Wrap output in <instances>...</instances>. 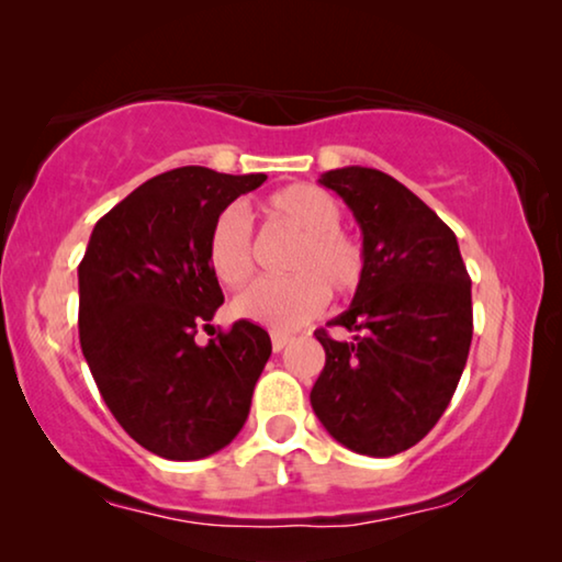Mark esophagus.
Wrapping results in <instances>:
<instances>
[{
  "label": "esophagus",
  "mask_w": 562,
  "mask_h": 562,
  "mask_svg": "<svg viewBox=\"0 0 562 562\" xmlns=\"http://www.w3.org/2000/svg\"><path fill=\"white\" fill-rule=\"evenodd\" d=\"M286 342H289V335H283V333H271V345H273V350H276V352H281L283 348H286Z\"/></svg>",
  "instance_id": "obj_1"
}]
</instances>
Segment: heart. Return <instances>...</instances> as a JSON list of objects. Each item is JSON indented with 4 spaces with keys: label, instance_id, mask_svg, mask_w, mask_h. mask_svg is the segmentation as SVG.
I'll list each match as a JSON object with an SVG mask.
<instances>
[{
    "label": "heart",
    "instance_id": "heart-1",
    "mask_svg": "<svg viewBox=\"0 0 562 562\" xmlns=\"http://www.w3.org/2000/svg\"><path fill=\"white\" fill-rule=\"evenodd\" d=\"M263 214L273 225L299 235L286 258V279L258 281L235 299V314L258 325L296 329L317 317L327 302L350 299L366 281V248L340 227L342 206L325 189L291 183L266 196ZM206 263L227 289H240L256 273L250 222L237 206L212 220L206 233Z\"/></svg>",
    "mask_w": 562,
    "mask_h": 562
}]
</instances>
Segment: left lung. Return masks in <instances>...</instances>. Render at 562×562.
<instances>
[{"instance_id":"8db88e82","label":"left lung","mask_w":562,"mask_h":562,"mask_svg":"<svg viewBox=\"0 0 562 562\" xmlns=\"http://www.w3.org/2000/svg\"><path fill=\"white\" fill-rule=\"evenodd\" d=\"M363 229L366 281L350 310L317 329L325 368L312 409L352 452L389 458L437 425L473 337L471 276L456 233L394 176L348 166L322 173Z\"/></svg>"}]
</instances>
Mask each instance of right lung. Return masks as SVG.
<instances>
[{
	"label": "right lung",
	"mask_w": 562,
	"mask_h": 562,
	"mask_svg": "<svg viewBox=\"0 0 562 562\" xmlns=\"http://www.w3.org/2000/svg\"><path fill=\"white\" fill-rule=\"evenodd\" d=\"M266 173L204 166L145 181L94 225L79 263V337L114 419L145 450L199 460L235 440L271 358L263 327L237 319L210 342L222 296L206 263L212 220Z\"/></svg>",
	"instance_id": "right-lung-1"
}]
</instances>
